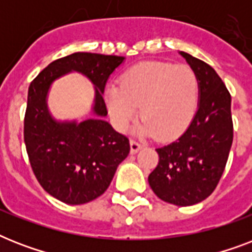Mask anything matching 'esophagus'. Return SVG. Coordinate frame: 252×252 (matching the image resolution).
Returning a JSON list of instances; mask_svg holds the SVG:
<instances>
[{
	"mask_svg": "<svg viewBox=\"0 0 252 252\" xmlns=\"http://www.w3.org/2000/svg\"><path fill=\"white\" fill-rule=\"evenodd\" d=\"M142 145L140 142H137L136 140H130V153L136 154L138 150H141Z\"/></svg>",
	"mask_w": 252,
	"mask_h": 252,
	"instance_id": "34e87169",
	"label": "esophagus"
}]
</instances>
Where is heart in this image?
Listing matches in <instances>:
<instances>
[{
  "mask_svg": "<svg viewBox=\"0 0 252 252\" xmlns=\"http://www.w3.org/2000/svg\"><path fill=\"white\" fill-rule=\"evenodd\" d=\"M199 82L187 65L145 61L129 68L120 85L106 90V104L114 124L126 130L137 116V130L142 136L153 134L167 140L182 133L195 114Z\"/></svg>",
  "mask_w": 252,
  "mask_h": 252,
  "instance_id": "1",
  "label": "heart"
}]
</instances>
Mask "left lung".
Masks as SVG:
<instances>
[{"instance_id":"1","label":"left lung","mask_w":252,"mask_h":252,"mask_svg":"<svg viewBox=\"0 0 252 252\" xmlns=\"http://www.w3.org/2000/svg\"><path fill=\"white\" fill-rule=\"evenodd\" d=\"M180 55L197 77V111L178 140L156 149L159 161L148 180L161 200L188 207L217 187L233 144V120L230 93L215 69L188 53Z\"/></svg>"}]
</instances>
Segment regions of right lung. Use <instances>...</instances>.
Segmentation results:
<instances>
[{
  "label": "right lung",
  "mask_w": 252,
  "mask_h": 252,
  "mask_svg": "<svg viewBox=\"0 0 252 252\" xmlns=\"http://www.w3.org/2000/svg\"><path fill=\"white\" fill-rule=\"evenodd\" d=\"M123 61V56L72 53L51 63L30 85L26 150L37 182L63 203L80 205L104 193L118 166L129 154V140L104 120V87ZM70 71L84 74L95 89L93 116L80 123L57 122L46 104L50 85Z\"/></svg>",
  "instance_id": "right-lung-1"
}]
</instances>
